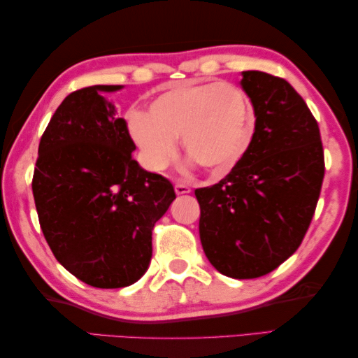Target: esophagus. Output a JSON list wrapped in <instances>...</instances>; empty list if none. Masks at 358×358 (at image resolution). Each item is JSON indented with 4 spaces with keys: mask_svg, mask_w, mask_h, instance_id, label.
I'll return each instance as SVG.
<instances>
[{
    "mask_svg": "<svg viewBox=\"0 0 358 358\" xmlns=\"http://www.w3.org/2000/svg\"><path fill=\"white\" fill-rule=\"evenodd\" d=\"M174 190H176V193H178V195H185V193H190V192H192L190 187L182 184V182L176 184V185H174Z\"/></svg>",
    "mask_w": 358,
    "mask_h": 358,
    "instance_id": "obj_1",
    "label": "esophagus"
}]
</instances>
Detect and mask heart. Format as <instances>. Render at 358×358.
Instances as JSON below:
<instances>
[{
  "mask_svg": "<svg viewBox=\"0 0 358 358\" xmlns=\"http://www.w3.org/2000/svg\"><path fill=\"white\" fill-rule=\"evenodd\" d=\"M128 131L145 165L165 168L182 136L187 155L210 174L233 169L255 134V109L245 93L222 82H182L166 87L150 103V114L131 110Z\"/></svg>",
  "mask_w": 358,
  "mask_h": 358,
  "instance_id": "heart-1",
  "label": "heart"
}]
</instances>
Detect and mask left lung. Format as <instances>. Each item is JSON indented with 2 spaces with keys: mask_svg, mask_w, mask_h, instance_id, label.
Here are the masks:
<instances>
[{
  "mask_svg": "<svg viewBox=\"0 0 358 358\" xmlns=\"http://www.w3.org/2000/svg\"><path fill=\"white\" fill-rule=\"evenodd\" d=\"M255 134L224 179L195 190L203 250L219 273L265 276L300 248L325 174L317 120L289 82L244 71Z\"/></svg>",
  "mask_w": 358,
  "mask_h": 358,
  "instance_id": "1",
  "label": "left lung"
}]
</instances>
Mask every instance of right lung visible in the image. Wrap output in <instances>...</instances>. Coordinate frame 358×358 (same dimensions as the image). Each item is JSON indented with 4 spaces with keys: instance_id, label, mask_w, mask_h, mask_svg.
Listing matches in <instances>:
<instances>
[{
    "instance_id": "obj_1",
    "label": "right lung",
    "mask_w": 358,
    "mask_h": 358,
    "mask_svg": "<svg viewBox=\"0 0 358 358\" xmlns=\"http://www.w3.org/2000/svg\"><path fill=\"white\" fill-rule=\"evenodd\" d=\"M93 85L63 99L39 141L33 196L52 254L82 282L120 289L148 271L152 230L176 198L162 174L148 173L125 119Z\"/></svg>"
}]
</instances>
